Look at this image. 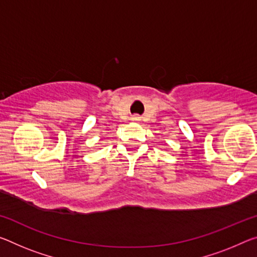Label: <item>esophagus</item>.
Wrapping results in <instances>:
<instances>
[{"mask_svg":"<svg viewBox=\"0 0 257 257\" xmlns=\"http://www.w3.org/2000/svg\"><path fill=\"white\" fill-rule=\"evenodd\" d=\"M133 120H134V121H140L141 117L138 116V115H135V116H133Z\"/></svg>","mask_w":257,"mask_h":257,"instance_id":"1","label":"esophagus"}]
</instances>
